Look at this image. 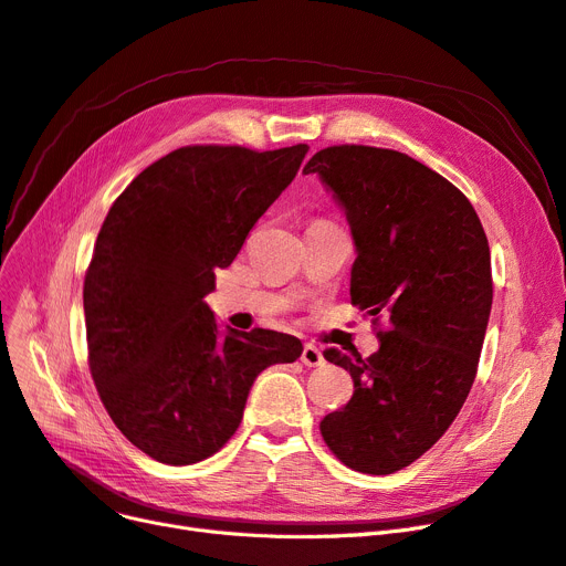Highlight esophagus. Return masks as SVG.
Instances as JSON below:
<instances>
[{
    "label": "esophagus",
    "instance_id": "obj_1",
    "mask_svg": "<svg viewBox=\"0 0 566 566\" xmlns=\"http://www.w3.org/2000/svg\"><path fill=\"white\" fill-rule=\"evenodd\" d=\"M301 360H303L305 367H322L324 365V354L318 352L314 344H305L303 354H301Z\"/></svg>",
    "mask_w": 566,
    "mask_h": 566
}]
</instances>
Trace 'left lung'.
<instances>
[{"label": "left lung", "instance_id": "1", "mask_svg": "<svg viewBox=\"0 0 566 566\" xmlns=\"http://www.w3.org/2000/svg\"><path fill=\"white\" fill-rule=\"evenodd\" d=\"M303 174H316L347 214L352 303L386 318L370 358L324 352L352 375L354 396L322 434L352 470L392 474L449 430L470 396L493 307L488 238L467 196L402 153L335 145Z\"/></svg>", "mask_w": 566, "mask_h": 566}]
</instances>
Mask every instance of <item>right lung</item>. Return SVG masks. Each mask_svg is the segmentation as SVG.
Masks as SVG:
<instances>
[{
  "instance_id": "add662e5",
  "label": "right lung",
  "mask_w": 566,
  "mask_h": 566,
  "mask_svg": "<svg viewBox=\"0 0 566 566\" xmlns=\"http://www.w3.org/2000/svg\"><path fill=\"white\" fill-rule=\"evenodd\" d=\"M307 150L180 147L138 174L104 219L83 286L90 373L119 432L159 462L217 453L254 379L303 354L277 331H219L203 298Z\"/></svg>"
}]
</instances>
